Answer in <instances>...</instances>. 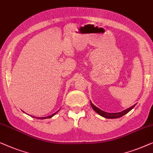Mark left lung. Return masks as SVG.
Wrapping results in <instances>:
<instances>
[{"mask_svg":"<svg viewBox=\"0 0 153 153\" xmlns=\"http://www.w3.org/2000/svg\"><path fill=\"white\" fill-rule=\"evenodd\" d=\"M90 103H91V106L94 111H96V113H98L99 115H100L101 117L106 118V119H117V118H120L123 117V116L126 114L127 113H128L129 111L134 108V107L135 106V105H133V106L130 107V108H128L125 110L120 111V112H117V113H109V112H106V111H104L102 110H101L99 108H98L97 107L95 106L93 103H92L91 101H90Z\"/></svg>","mask_w":153,"mask_h":153,"instance_id":"left-lung-1","label":"left lung"}]
</instances>
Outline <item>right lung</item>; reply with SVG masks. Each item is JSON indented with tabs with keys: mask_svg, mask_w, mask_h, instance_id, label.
Wrapping results in <instances>:
<instances>
[{
	"mask_svg": "<svg viewBox=\"0 0 153 153\" xmlns=\"http://www.w3.org/2000/svg\"><path fill=\"white\" fill-rule=\"evenodd\" d=\"M58 111H59V110H58ZM58 111H56L55 113L53 114L52 115H50V116H48V117H33V118H36V119H50V118L53 117V116L55 115L56 114H57V113L58 112ZM23 112H24V111H23Z\"/></svg>",
	"mask_w": 153,
	"mask_h": 153,
	"instance_id": "right-lung-1",
	"label": "right lung"
}]
</instances>
